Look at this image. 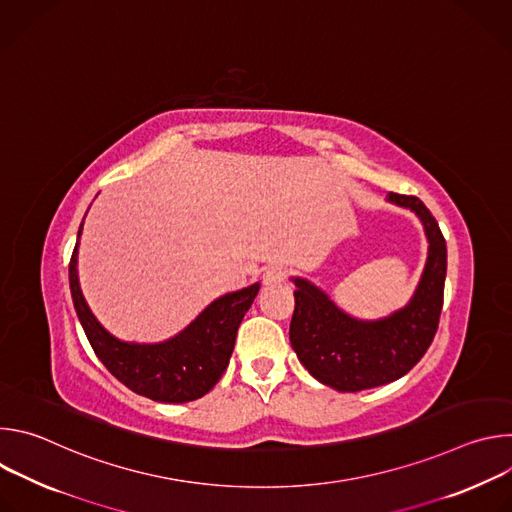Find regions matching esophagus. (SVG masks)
Returning <instances> with one entry per match:
<instances>
[{"label":"esophagus","mask_w":512,"mask_h":512,"mask_svg":"<svg viewBox=\"0 0 512 512\" xmlns=\"http://www.w3.org/2000/svg\"><path fill=\"white\" fill-rule=\"evenodd\" d=\"M285 277H287V271L281 263H273L263 271V283L265 285H277V283L285 281Z\"/></svg>","instance_id":"esophagus-1"}]
</instances>
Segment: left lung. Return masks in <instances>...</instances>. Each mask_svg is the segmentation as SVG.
Returning a JSON list of instances; mask_svg holds the SVG:
<instances>
[{
	"label": "left lung",
	"mask_w": 512,
	"mask_h": 512,
	"mask_svg": "<svg viewBox=\"0 0 512 512\" xmlns=\"http://www.w3.org/2000/svg\"><path fill=\"white\" fill-rule=\"evenodd\" d=\"M387 202L411 210L423 227L427 257L409 302L383 318H356L306 277H294L296 310L289 342L308 373L340 393L401 379L429 348L444 304L448 249L433 214L417 196L389 192Z\"/></svg>",
	"instance_id": "1"
}]
</instances>
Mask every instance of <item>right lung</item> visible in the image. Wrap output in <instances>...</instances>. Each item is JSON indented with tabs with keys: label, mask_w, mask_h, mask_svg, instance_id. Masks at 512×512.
I'll return each instance as SVG.
<instances>
[{
	"label": "right lung",
	"mask_w": 512,
	"mask_h": 512,
	"mask_svg": "<svg viewBox=\"0 0 512 512\" xmlns=\"http://www.w3.org/2000/svg\"><path fill=\"white\" fill-rule=\"evenodd\" d=\"M83 223L70 259L68 281L75 312L99 360L127 389L152 401L186 403L206 395L229 367L237 330L261 283L255 281L216 298L186 328L162 342L121 340L97 320L83 296L79 281Z\"/></svg>",
	"instance_id": "obj_1"
}]
</instances>
